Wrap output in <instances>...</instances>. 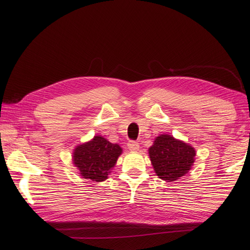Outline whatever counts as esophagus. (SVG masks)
I'll return each instance as SVG.
<instances>
[{"label": "esophagus", "mask_w": 250, "mask_h": 250, "mask_svg": "<svg viewBox=\"0 0 250 250\" xmlns=\"http://www.w3.org/2000/svg\"><path fill=\"white\" fill-rule=\"evenodd\" d=\"M127 146H128V149L132 151V152H137V151L140 149V144L137 142H133V141H130L129 143H128Z\"/></svg>", "instance_id": "34e87169"}]
</instances>
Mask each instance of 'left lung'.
<instances>
[{
	"label": "left lung",
	"mask_w": 250,
	"mask_h": 250,
	"mask_svg": "<svg viewBox=\"0 0 250 250\" xmlns=\"http://www.w3.org/2000/svg\"><path fill=\"white\" fill-rule=\"evenodd\" d=\"M148 151L156 175L166 181L183 177L192 169L195 162V148L170 134L156 137Z\"/></svg>",
	"instance_id": "1"
}]
</instances>
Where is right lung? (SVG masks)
I'll list each match as a JSON object with an SVG mask.
<instances>
[{"label":"right lung","mask_w":250,"mask_h":250,"mask_svg":"<svg viewBox=\"0 0 250 250\" xmlns=\"http://www.w3.org/2000/svg\"><path fill=\"white\" fill-rule=\"evenodd\" d=\"M123 150L101 135L76 146L73 151V164L85 179L101 183L108 178Z\"/></svg>","instance_id":"right-lung-1"}]
</instances>
